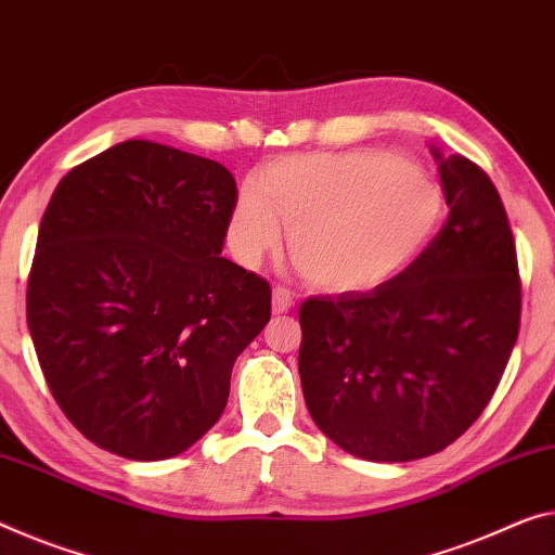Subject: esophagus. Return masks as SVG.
<instances>
[{
  "instance_id": "esophagus-1",
  "label": "esophagus",
  "mask_w": 555,
  "mask_h": 555,
  "mask_svg": "<svg viewBox=\"0 0 555 555\" xmlns=\"http://www.w3.org/2000/svg\"><path fill=\"white\" fill-rule=\"evenodd\" d=\"M293 305H295V295L289 293L287 287H283V285L272 287V312L283 314L287 310H293Z\"/></svg>"
}]
</instances>
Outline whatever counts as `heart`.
Returning a JSON list of instances; mask_svg holds the SVG:
<instances>
[{
	"label": "heart",
	"instance_id": "obj_1",
	"mask_svg": "<svg viewBox=\"0 0 555 555\" xmlns=\"http://www.w3.org/2000/svg\"><path fill=\"white\" fill-rule=\"evenodd\" d=\"M441 216L437 185L391 153L287 156L237 195L228 245L255 266L289 225L300 275L330 293L389 283L431 241Z\"/></svg>",
	"mask_w": 555,
	"mask_h": 555
}]
</instances>
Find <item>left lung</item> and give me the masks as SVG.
I'll return each instance as SVG.
<instances>
[{"label": "left lung", "instance_id": "obj_1", "mask_svg": "<svg viewBox=\"0 0 555 555\" xmlns=\"http://www.w3.org/2000/svg\"><path fill=\"white\" fill-rule=\"evenodd\" d=\"M434 156L449 218L420 258L370 293L300 305L307 409L366 462H412L462 437L521 325L516 241L496 185L474 160Z\"/></svg>", "mask_w": 555, "mask_h": 555}]
</instances>
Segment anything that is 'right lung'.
<instances>
[{"mask_svg": "<svg viewBox=\"0 0 555 555\" xmlns=\"http://www.w3.org/2000/svg\"><path fill=\"white\" fill-rule=\"evenodd\" d=\"M235 201L218 160L151 141L83 160L51 195L31 343L66 420L111 454L160 462L193 447L268 325V280L220 258Z\"/></svg>", "mask_w": 555, "mask_h": 555, "instance_id": "add662e5", "label": "right lung"}]
</instances>
